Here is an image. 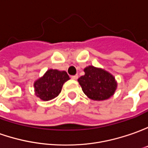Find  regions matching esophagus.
Masks as SVG:
<instances>
[{
	"label": "esophagus",
	"instance_id": "34e87169",
	"mask_svg": "<svg viewBox=\"0 0 148 148\" xmlns=\"http://www.w3.org/2000/svg\"><path fill=\"white\" fill-rule=\"evenodd\" d=\"M78 75L76 74V75H73V76H71V79H74V80H76V79H78Z\"/></svg>",
	"mask_w": 148,
	"mask_h": 148
}]
</instances>
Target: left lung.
<instances>
[{
	"mask_svg": "<svg viewBox=\"0 0 148 148\" xmlns=\"http://www.w3.org/2000/svg\"><path fill=\"white\" fill-rule=\"evenodd\" d=\"M85 74L78 82L82 90L88 98L94 101H103L115 93L117 83L115 77L101 68L89 65L84 69Z\"/></svg>",
	"mask_w": 148,
	"mask_h": 148,
	"instance_id": "1",
	"label": "left lung"
}]
</instances>
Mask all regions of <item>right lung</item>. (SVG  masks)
Wrapping results in <instances>:
<instances>
[{
  "label": "right lung",
  "mask_w": 148,
  "mask_h": 148,
  "mask_svg": "<svg viewBox=\"0 0 148 148\" xmlns=\"http://www.w3.org/2000/svg\"><path fill=\"white\" fill-rule=\"evenodd\" d=\"M69 79V75L65 71L48 69L42 77L34 82L35 94L42 101L54 99L60 94L63 84Z\"/></svg>",
  "instance_id": "obj_1"
}]
</instances>
